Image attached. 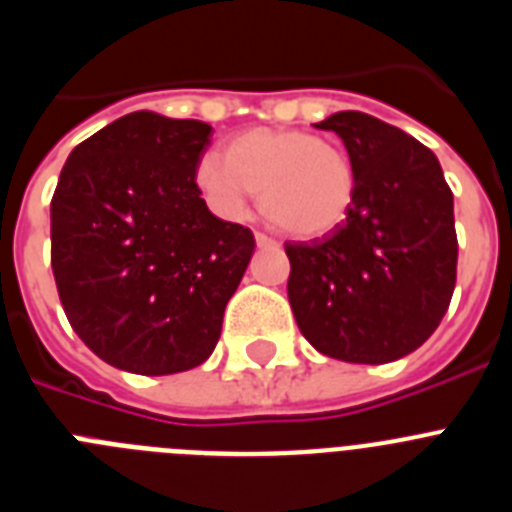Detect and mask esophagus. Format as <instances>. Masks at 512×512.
<instances>
[{"label":"esophagus","instance_id":"obj_1","mask_svg":"<svg viewBox=\"0 0 512 512\" xmlns=\"http://www.w3.org/2000/svg\"><path fill=\"white\" fill-rule=\"evenodd\" d=\"M256 246L259 248H279V243L274 238H269L266 233H256Z\"/></svg>","mask_w":512,"mask_h":512}]
</instances>
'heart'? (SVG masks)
<instances>
[{
  "label": "heart",
  "instance_id": "1",
  "mask_svg": "<svg viewBox=\"0 0 512 512\" xmlns=\"http://www.w3.org/2000/svg\"><path fill=\"white\" fill-rule=\"evenodd\" d=\"M194 182L225 220L246 215L259 187L269 220L302 238L338 228L356 192L354 166L338 143L284 128L246 130L230 140L225 158L207 153L197 161Z\"/></svg>",
  "mask_w": 512,
  "mask_h": 512
}]
</instances>
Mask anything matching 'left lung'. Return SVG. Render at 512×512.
Segmentation results:
<instances>
[{"instance_id": "obj_1", "label": "left lung", "mask_w": 512, "mask_h": 512, "mask_svg": "<svg viewBox=\"0 0 512 512\" xmlns=\"http://www.w3.org/2000/svg\"><path fill=\"white\" fill-rule=\"evenodd\" d=\"M343 140L356 192L323 241L284 243L302 336L330 359L387 364L438 328L456 284L454 194L413 135L346 110L315 125Z\"/></svg>"}]
</instances>
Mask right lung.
Here are the masks:
<instances>
[{"mask_svg":"<svg viewBox=\"0 0 512 512\" xmlns=\"http://www.w3.org/2000/svg\"><path fill=\"white\" fill-rule=\"evenodd\" d=\"M212 125L130 112L71 151L51 266L76 336L122 372L164 377L215 351L253 233L207 210L194 169Z\"/></svg>","mask_w":512,"mask_h":512,"instance_id":"right-lung-1","label":"right lung"}]
</instances>
